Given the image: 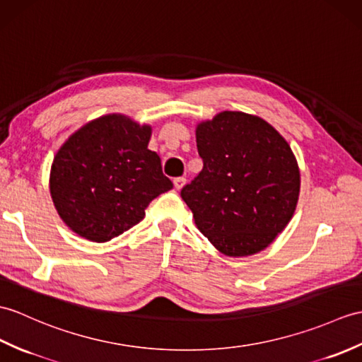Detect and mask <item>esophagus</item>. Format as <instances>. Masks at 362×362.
<instances>
[{
	"instance_id": "obj_1",
	"label": "esophagus",
	"mask_w": 362,
	"mask_h": 362,
	"mask_svg": "<svg viewBox=\"0 0 362 362\" xmlns=\"http://www.w3.org/2000/svg\"><path fill=\"white\" fill-rule=\"evenodd\" d=\"M185 183H187V179H185V177H175L174 179V187L177 189H182Z\"/></svg>"
}]
</instances>
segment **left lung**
<instances>
[{"label": "left lung", "instance_id": "obj_1", "mask_svg": "<svg viewBox=\"0 0 362 362\" xmlns=\"http://www.w3.org/2000/svg\"><path fill=\"white\" fill-rule=\"evenodd\" d=\"M204 168L180 196L226 256L259 253L291 219L299 170L291 148L256 115L223 111L196 131Z\"/></svg>", "mask_w": 362, "mask_h": 362}]
</instances>
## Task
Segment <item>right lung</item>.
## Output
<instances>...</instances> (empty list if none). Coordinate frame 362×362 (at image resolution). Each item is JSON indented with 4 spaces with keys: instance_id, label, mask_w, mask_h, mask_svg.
<instances>
[{
    "instance_id": "1",
    "label": "right lung",
    "mask_w": 362,
    "mask_h": 362,
    "mask_svg": "<svg viewBox=\"0 0 362 362\" xmlns=\"http://www.w3.org/2000/svg\"><path fill=\"white\" fill-rule=\"evenodd\" d=\"M149 126L105 115L83 126L58 151L50 194L78 236L106 242L137 225L149 202L173 188L160 157L148 149Z\"/></svg>"
}]
</instances>
